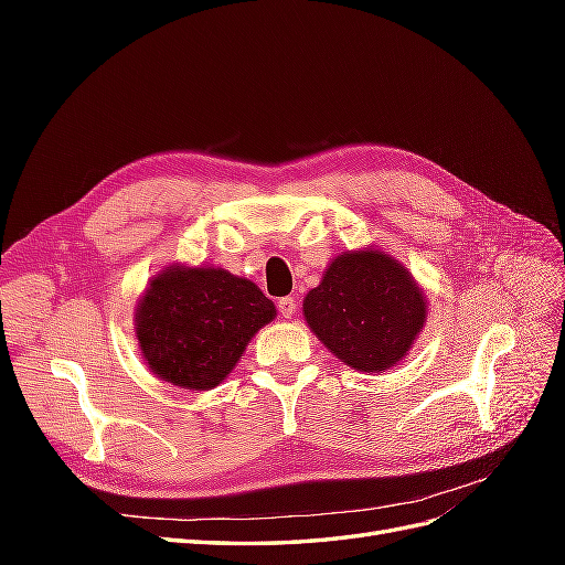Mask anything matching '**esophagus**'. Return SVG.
Returning a JSON list of instances; mask_svg holds the SVG:
<instances>
[{
    "instance_id": "34e87169",
    "label": "esophagus",
    "mask_w": 565,
    "mask_h": 565,
    "mask_svg": "<svg viewBox=\"0 0 565 565\" xmlns=\"http://www.w3.org/2000/svg\"><path fill=\"white\" fill-rule=\"evenodd\" d=\"M297 299L295 297H282V299H278V311H280V316L282 318H292L295 316V311H297Z\"/></svg>"
}]
</instances>
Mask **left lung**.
<instances>
[{"mask_svg": "<svg viewBox=\"0 0 565 565\" xmlns=\"http://www.w3.org/2000/svg\"><path fill=\"white\" fill-rule=\"evenodd\" d=\"M309 328L339 361L363 372L396 365L413 347L426 301L409 273L377 249L347 252L303 299Z\"/></svg>", "mask_w": 565, "mask_h": 565, "instance_id": "1", "label": "left lung"}]
</instances>
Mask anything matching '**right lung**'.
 <instances>
[{
    "label": "right lung",
    "instance_id": "1",
    "mask_svg": "<svg viewBox=\"0 0 565 565\" xmlns=\"http://www.w3.org/2000/svg\"><path fill=\"white\" fill-rule=\"evenodd\" d=\"M273 318L276 306L254 282L224 268L169 266L146 289L136 337L158 377L207 391L226 377L254 332Z\"/></svg>",
    "mask_w": 565,
    "mask_h": 565
}]
</instances>
